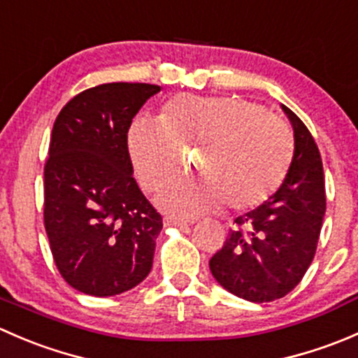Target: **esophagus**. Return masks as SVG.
I'll list each match as a JSON object with an SVG mask.
<instances>
[{"instance_id":"1","label":"esophagus","mask_w":358,"mask_h":358,"mask_svg":"<svg viewBox=\"0 0 358 358\" xmlns=\"http://www.w3.org/2000/svg\"><path fill=\"white\" fill-rule=\"evenodd\" d=\"M164 227H178V229H183V227L189 225L190 222L187 220H176V218H164Z\"/></svg>"}]
</instances>
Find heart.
I'll list each match as a JSON object with an SVG mask.
<instances>
[{
    "mask_svg": "<svg viewBox=\"0 0 358 358\" xmlns=\"http://www.w3.org/2000/svg\"><path fill=\"white\" fill-rule=\"evenodd\" d=\"M202 147L196 164L202 183L164 190L157 204L169 213L197 216L227 202L256 208L282 183L292 159L286 126L262 107L234 96H173L159 119L129 126L128 154L143 189L159 190L182 173V149Z\"/></svg>",
    "mask_w": 358,
    "mask_h": 358,
    "instance_id": "1",
    "label": "heart"
}]
</instances>
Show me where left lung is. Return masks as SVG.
Returning <instances> with one entry per match:
<instances>
[{
	"mask_svg": "<svg viewBox=\"0 0 358 358\" xmlns=\"http://www.w3.org/2000/svg\"><path fill=\"white\" fill-rule=\"evenodd\" d=\"M294 150L282 185L263 204L237 216L223 248L209 259L216 282L252 303L284 298L308 270L326 213L320 152L308 128L286 106Z\"/></svg>",
	"mask_w": 358,
	"mask_h": 358,
	"instance_id": "left-lung-1",
	"label": "left lung"
}]
</instances>
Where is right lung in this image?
<instances>
[{
    "label": "right lung",
    "instance_id": "add662e5",
    "mask_svg": "<svg viewBox=\"0 0 358 358\" xmlns=\"http://www.w3.org/2000/svg\"><path fill=\"white\" fill-rule=\"evenodd\" d=\"M161 92L145 83L85 90L55 119L45 164V229L69 286L115 296L152 268L161 215L133 178L128 129Z\"/></svg>",
    "mask_w": 358,
    "mask_h": 358
}]
</instances>
